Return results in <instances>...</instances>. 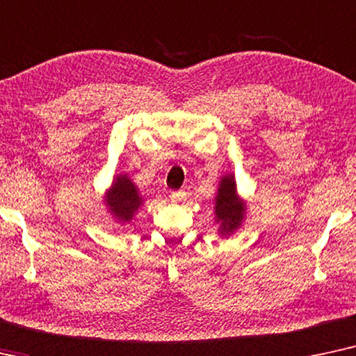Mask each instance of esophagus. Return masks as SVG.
Wrapping results in <instances>:
<instances>
[{
  "mask_svg": "<svg viewBox=\"0 0 356 356\" xmlns=\"http://www.w3.org/2000/svg\"><path fill=\"white\" fill-rule=\"evenodd\" d=\"M170 200L172 202H182L184 198H186V192H182V191H174V192H170Z\"/></svg>",
  "mask_w": 356,
  "mask_h": 356,
  "instance_id": "obj_1",
  "label": "esophagus"
}]
</instances>
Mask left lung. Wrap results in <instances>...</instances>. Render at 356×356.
I'll list each match as a JSON object with an SVG mask.
<instances>
[{"label": "left lung", "mask_w": 356, "mask_h": 356, "mask_svg": "<svg viewBox=\"0 0 356 356\" xmlns=\"http://www.w3.org/2000/svg\"><path fill=\"white\" fill-rule=\"evenodd\" d=\"M213 203L216 233L220 238H229L244 225L248 216V202L239 195L238 182L233 172H226L220 177Z\"/></svg>", "instance_id": "obj_1"}]
</instances>
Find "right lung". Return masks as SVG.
I'll list each match as a JSON object with an SVG mask.
<instances>
[{
	"label": "right lung",
	"mask_w": 356,
	"mask_h": 356,
	"mask_svg": "<svg viewBox=\"0 0 356 356\" xmlns=\"http://www.w3.org/2000/svg\"><path fill=\"white\" fill-rule=\"evenodd\" d=\"M143 203L145 197L141 195L138 186L131 181L129 174L123 172L113 175L112 184L102 195L104 210L122 227L130 225Z\"/></svg>",
	"instance_id": "1"
}]
</instances>
